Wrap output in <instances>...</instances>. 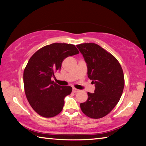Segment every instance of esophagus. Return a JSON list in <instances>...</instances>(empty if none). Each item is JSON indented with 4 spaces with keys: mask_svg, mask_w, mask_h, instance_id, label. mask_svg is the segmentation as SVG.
Returning a JSON list of instances; mask_svg holds the SVG:
<instances>
[{
    "mask_svg": "<svg viewBox=\"0 0 146 146\" xmlns=\"http://www.w3.org/2000/svg\"><path fill=\"white\" fill-rule=\"evenodd\" d=\"M79 91V90H77V89L76 88H73V92L74 93H77Z\"/></svg>",
    "mask_w": 146,
    "mask_h": 146,
    "instance_id": "1",
    "label": "esophagus"
}]
</instances>
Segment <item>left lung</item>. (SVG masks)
<instances>
[{"label": "left lung", "mask_w": 146, "mask_h": 146, "mask_svg": "<svg viewBox=\"0 0 146 146\" xmlns=\"http://www.w3.org/2000/svg\"><path fill=\"white\" fill-rule=\"evenodd\" d=\"M87 64L88 75L95 85V93H88L86 102L80 103L88 117L100 118L110 113L122 96L124 76L117 59L95 43L76 46Z\"/></svg>", "instance_id": "left-lung-1"}]
</instances>
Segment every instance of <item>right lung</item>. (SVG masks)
<instances>
[{
    "label": "right lung",
    "instance_id": "right-lung-1",
    "mask_svg": "<svg viewBox=\"0 0 146 146\" xmlns=\"http://www.w3.org/2000/svg\"><path fill=\"white\" fill-rule=\"evenodd\" d=\"M75 45L53 43L36 51L29 58L24 71V91L32 108L43 117L59 114L64 105V98L72 91L71 86H61L51 80L60 71L63 60L78 54Z\"/></svg>",
    "mask_w": 146,
    "mask_h": 146
}]
</instances>
